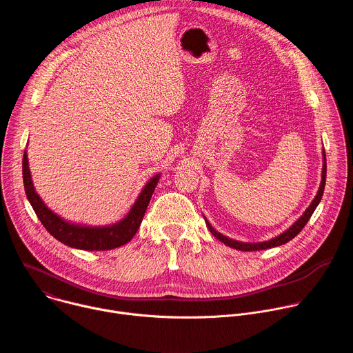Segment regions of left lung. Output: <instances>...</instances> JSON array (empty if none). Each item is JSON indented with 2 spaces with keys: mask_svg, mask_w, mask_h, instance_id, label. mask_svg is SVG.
Returning <instances> with one entry per match:
<instances>
[{
  "mask_svg": "<svg viewBox=\"0 0 353 353\" xmlns=\"http://www.w3.org/2000/svg\"><path fill=\"white\" fill-rule=\"evenodd\" d=\"M323 159H324V163H323V173H321V183H320V188L317 191V195L314 196V199L312 201V204L309 205V208L305 211V214L301 215L288 230H285L283 233H281L279 236H275L274 239L271 240H267V241H260V243H243V241H237V240H233V239H229L226 236H223L222 233L216 232L211 223L205 219V223L210 229V232L218 239L221 240L222 243H225L226 245L232 247V248H236V250H240V251H256V250H265V248H271V247H278V245H282L285 243H288L289 240H292L294 236H297L300 233V230L303 229L306 226V223L309 222L310 216L313 215L314 210L317 208V205L320 204L321 201V196H323V192H324V187H325V176H327V162H325V152L323 149Z\"/></svg>",
  "mask_w": 353,
  "mask_h": 353,
  "instance_id": "obj_1",
  "label": "left lung"
}]
</instances>
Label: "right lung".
Returning a JSON list of instances; mask_svg holds the SVG:
<instances>
[{
  "label": "right lung",
  "instance_id": "obj_1",
  "mask_svg": "<svg viewBox=\"0 0 353 353\" xmlns=\"http://www.w3.org/2000/svg\"><path fill=\"white\" fill-rule=\"evenodd\" d=\"M22 174L26 196L47 232L68 247L88 251L113 250L124 245L135 236L148 208L150 196H152L161 177V174H157L145 184L135 201V204L132 205L127 216L120 222L109 226H86L79 223H71L63 219L43 203L33 187L26 150L22 161Z\"/></svg>",
  "mask_w": 353,
  "mask_h": 353
}]
</instances>
